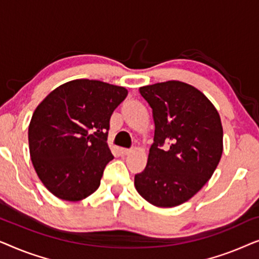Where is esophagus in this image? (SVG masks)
Segmentation results:
<instances>
[{"mask_svg":"<svg viewBox=\"0 0 259 259\" xmlns=\"http://www.w3.org/2000/svg\"><path fill=\"white\" fill-rule=\"evenodd\" d=\"M131 152V150H128V148H121V150H120V153H121L122 155H127Z\"/></svg>","mask_w":259,"mask_h":259,"instance_id":"obj_1","label":"esophagus"}]
</instances>
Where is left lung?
<instances>
[{
	"label": "left lung",
	"instance_id": "1",
	"mask_svg": "<svg viewBox=\"0 0 259 259\" xmlns=\"http://www.w3.org/2000/svg\"><path fill=\"white\" fill-rule=\"evenodd\" d=\"M139 92L151 106L155 130L146 168L134 177V186L154 206H178L210 180L221 161V116L199 90L182 81Z\"/></svg>",
	"mask_w": 259,
	"mask_h": 259
}]
</instances>
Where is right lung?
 I'll use <instances>...</instances> for the list:
<instances>
[{"mask_svg":"<svg viewBox=\"0 0 259 259\" xmlns=\"http://www.w3.org/2000/svg\"><path fill=\"white\" fill-rule=\"evenodd\" d=\"M127 94L125 87L77 79L55 88L35 109L28 128L31 162L55 197L79 201L100 186L114 158L109 119Z\"/></svg>","mask_w":259,"mask_h":259,"instance_id":"obj_1","label":"right lung"}]
</instances>
